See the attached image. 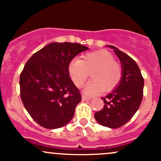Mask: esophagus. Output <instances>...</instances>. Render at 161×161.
Returning a JSON list of instances; mask_svg holds the SVG:
<instances>
[{
  "mask_svg": "<svg viewBox=\"0 0 161 161\" xmlns=\"http://www.w3.org/2000/svg\"><path fill=\"white\" fill-rule=\"evenodd\" d=\"M91 98L90 97H88V96H85V95H82V101H86V100H89Z\"/></svg>",
  "mask_w": 161,
  "mask_h": 161,
  "instance_id": "obj_1",
  "label": "esophagus"
}]
</instances>
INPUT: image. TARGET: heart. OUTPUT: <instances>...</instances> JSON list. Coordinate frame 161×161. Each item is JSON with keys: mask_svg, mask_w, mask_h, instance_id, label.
Returning <instances> with one entry per match:
<instances>
[{"mask_svg": "<svg viewBox=\"0 0 161 161\" xmlns=\"http://www.w3.org/2000/svg\"><path fill=\"white\" fill-rule=\"evenodd\" d=\"M69 73L77 87L84 86L90 73L92 80L86 86L85 93L95 95L101 91L109 92L120 82L121 65L106 50L88 52L82 59H73L69 65Z\"/></svg>", "mask_w": 161, "mask_h": 161, "instance_id": "heart-1", "label": "heart"}]
</instances>
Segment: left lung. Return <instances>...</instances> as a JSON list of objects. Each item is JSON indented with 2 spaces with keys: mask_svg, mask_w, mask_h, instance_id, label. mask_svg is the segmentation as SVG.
I'll return each instance as SVG.
<instances>
[{
  "mask_svg": "<svg viewBox=\"0 0 161 161\" xmlns=\"http://www.w3.org/2000/svg\"><path fill=\"white\" fill-rule=\"evenodd\" d=\"M113 48L121 62L123 76L117 88L102 98L104 106L95 113L96 120L103 126L119 128L126 124L137 111L142 102L144 80L133 58L117 48Z\"/></svg>",
  "mask_w": 161,
  "mask_h": 161,
  "instance_id": "1",
  "label": "left lung"
}]
</instances>
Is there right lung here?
<instances>
[{"label":"right lung","mask_w":161,"mask_h":161,"mask_svg":"<svg viewBox=\"0 0 161 161\" xmlns=\"http://www.w3.org/2000/svg\"><path fill=\"white\" fill-rule=\"evenodd\" d=\"M78 43L53 42L35 52L20 75V95L25 109L41 126L57 129L73 117L82 98L69 73V65L88 50Z\"/></svg>","instance_id":"add662e5"}]
</instances>
